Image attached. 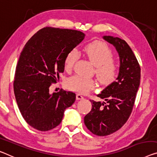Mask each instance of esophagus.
Returning a JSON list of instances; mask_svg holds the SVG:
<instances>
[{
    "instance_id": "34e87169",
    "label": "esophagus",
    "mask_w": 157,
    "mask_h": 157,
    "mask_svg": "<svg viewBox=\"0 0 157 157\" xmlns=\"http://www.w3.org/2000/svg\"><path fill=\"white\" fill-rule=\"evenodd\" d=\"M83 96L81 95V94H79V93H78L76 95V99L77 100H81V99H83Z\"/></svg>"
}]
</instances>
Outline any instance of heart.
Instances as JSON below:
<instances>
[{
	"label": "heart",
	"mask_w": 157,
	"mask_h": 157,
	"mask_svg": "<svg viewBox=\"0 0 157 157\" xmlns=\"http://www.w3.org/2000/svg\"><path fill=\"white\" fill-rule=\"evenodd\" d=\"M83 52L95 65V74L101 83L108 85L115 80L119 66L117 61L113 58V52L107 44L96 40L87 45L83 48ZM78 56V52L76 49H72L67 53L64 59L65 70H72ZM67 84L70 90L85 94L95 88L97 83L94 78L74 75L67 80Z\"/></svg>",
	"instance_id": "b5f03b06"
}]
</instances>
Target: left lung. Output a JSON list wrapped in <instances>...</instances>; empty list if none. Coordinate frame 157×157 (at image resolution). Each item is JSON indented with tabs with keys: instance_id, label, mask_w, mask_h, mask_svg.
Here are the masks:
<instances>
[{
	"instance_id": "8db88e82",
	"label": "left lung",
	"mask_w": 157,
	"mask_h": 157,
	"mask_svg": "<svg viewBox=\"0 0 157 157\" xmlns=\"http://www.w3.org/2000/svg\"><path fill=\"white\" fill-rule=\"evenodd\" d=\"M104 39L116 48L120 57L119 76L97 95L105 102L90 100L92 109L84 117L89 131L98 136H106L126 124L133 108L140 82V67L131 48L124 40L105 36Z\"/></svg>"
}]
</instances>
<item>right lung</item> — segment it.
Instances as JSON below:
<instances>
[{
    "instance_id": "obj_1",
    "label": "right lung",
    "mask_w": 157,
    "mask_h": 157,
    "mask_svg": "<svg viewBox=\"0 0 157 157\" xmlns=\"http://www.w3.org/2000/svg\"><path fill=\"white\" fill-rule=\"evenodd\" d=\"M84 38L80 31L45 27L29 40L21 52L14 93L21 116L33 128H55L61 123L64 110L75 102V93L60 90L50 94L49 88L64 72L67 53Z\"/></svg>"
}]
</instances>
